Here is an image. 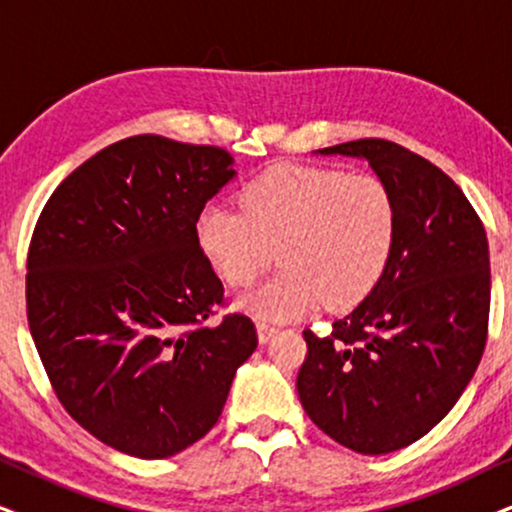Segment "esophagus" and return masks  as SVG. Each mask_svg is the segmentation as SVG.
<instances>
[{
	"mask_svg": "<svg viewBox=\"0 0 512 512\" xmlns=\"http://www.w3.org/2000/svg\"><path fill=\"white\" fill-rule=\"evenodd\" d=\"M276 333H278V328L271 326V323H264V321L257 323V338H260V342H269Z\"/></svg>",
	"mask_w": 512,
	"mask_h": 512,
	"instance_id": "34e87169",
	"label": "esophagus"
}]
</instances>
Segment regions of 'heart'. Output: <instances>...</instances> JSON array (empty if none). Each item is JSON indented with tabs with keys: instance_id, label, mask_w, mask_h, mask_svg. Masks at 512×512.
Listing matches in <instances>:
<instances>
[{
	"instance_id": "obj_1",
	"label": "heart",
	"mask_w": 512,
	"mask_h": 512,
	"mask_svg": "<svg viewBox=\"0 0 512 512\" xmlns=\"http://www.w3.org/2000/svg\"><path fill=\"white\" fill-rule=\"evenodd\" d=\"M241 210L212 203L196 219L205 260L231 288H248L274 262L283 269L243 297L271 321L300 319L323 302L352 309L385 274L394 243V203L373 174L323 165H274L238 193Z\"/></svg>"
}]
</instances>
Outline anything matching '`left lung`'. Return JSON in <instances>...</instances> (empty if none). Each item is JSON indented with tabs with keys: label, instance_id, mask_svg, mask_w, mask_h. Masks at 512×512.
Wrapping results in <instances>:
<instances>
[{
	"label": "left lung",
	"instance_id": "8db88e82",
	"mask_svg": "<svg viewBox=\"0 0 512 512\" xmlns=\"http://www.w3.org/2000/svg\"><path fill=\"white\" fill-rule=\"evenodd\" d=\"M366 158L394 203L385 274L364 302L307 328L297 394L316 428L366 456L428 435L480 366L491 271L482 219L449 174L387 139L321 148Z\"/></svg>",
	"mask_w": 512,
	"mask_h": 512
}]
</instances>
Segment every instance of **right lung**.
Listing matches in <instances>:
<instances>
[{
    "instance_id": "add662e5",
    "label": "right lung",
    "mask_w": 512,
    "mask_h": 512,
    "mask_svg": "<svg viewBox=\"0 0 512 512\" xmlns=\"http://www.w3.org/2000/svg\"><path fill=\"white\" fill-rule=\"evenodd\" d=\"M217 146L139 134L58 184L28 248L25 307L58 401L99 442L167 458L215 428L255 323L226 314L196 241L205 203L234 177Z\"/></svg>"
}]
</instances>
